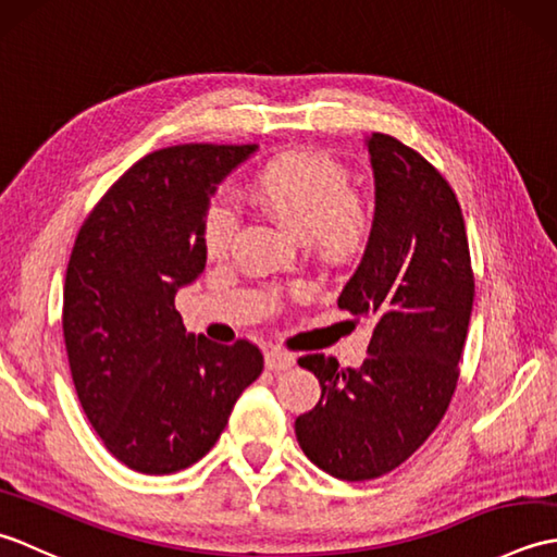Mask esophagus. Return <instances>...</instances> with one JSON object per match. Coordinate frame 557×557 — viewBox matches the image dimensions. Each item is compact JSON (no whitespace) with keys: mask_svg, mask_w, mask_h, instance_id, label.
Listing matches in <instances>:
<instances>
[{"mask_svg":"<svg viewBox=\"0 0 557 557\" xmlns=\"http://www.w3.org/2000/svg\"><path fill=\"white\" fill-rule=\"evenodd\" d=\"M294 361H297V357H294L292 351L277 349V347H272V349L265 351V366L270 371H287L289 366H294Z\"/></svg>","mask_w":557,"mask_h":557,"instance_id":"34e87169","label":"esophagus"}]
</instances>
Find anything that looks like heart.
<instances>
[{
	"mask_svg": "<svg viewBox=\"0 0 557 557\" xmlns=\"http://www.w3.org/2000/svg\"><path fill=\"white\" fill-rule=\"evenodd\" d=\"M251 196L335 258L357 256L373 234V210L351 188L347 170L311 152L292 150L265 162L253 174ZM236 232L239 212L224 200H212L200 227L206 251L224 256Z\"/></svg>",
	"mask_w": 557,
	"mask_h": 557,
	"instance_id": "b5f03b06",
	"label": "heart"
}]
</instances>
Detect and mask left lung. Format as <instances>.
Listing matches in <instances>:
<instances>
[{
  "label": "left lung",
  "mask_w": 557,
  "mask_h": 557,
  "mask_svg": "<svg viewBox=\"0 0 557 557\" xmlns=\"http://www.w3.org/2000/svg\"><path fill=\"white\" fill-rule=\"evenodd\" d=\"M375 220L361 265L337 306L373 318L369 357L342 369L306 354L321 383L318 405L294 423L315 467L342 481L397 469L429 441L455 395L474 270L459 200L421 152L371 134Z\"/></svg>",
  "instance_id": "obj_1"
}]
</instances>
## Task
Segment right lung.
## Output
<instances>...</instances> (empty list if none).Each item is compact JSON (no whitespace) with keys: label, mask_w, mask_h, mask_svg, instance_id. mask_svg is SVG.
<instances>
[{"label":"right lung","mask_w":557,"mask_h":557,"mask_svg":"<svg viewBox=\"0 0 557 557\" xmlns=\"http://www.w3.org/2000/svg\"><path fill=\"white\" fill-rule=\"evenodd\" d=\"M246 146L182 144L132 164L81 224L62 327L76 395L104 447L140 474L196 465L263 373L248 339L186 333L176 289L206 268L200 227Z\"/></svg>","instance_id":"obj_1"}]
</instances>
